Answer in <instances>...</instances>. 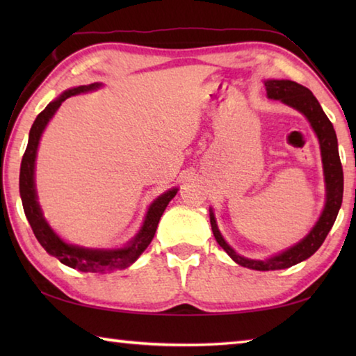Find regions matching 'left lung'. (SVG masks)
I'll return each instance as SVG.
<instances>
[{"instance_id":"left-lung-1","label":"left lung","mask_w":356,"mask_h":356,"mask_svg":"<svg viewBox=\"0 0 356 356\" xmlns=\"http://www.w3.org/2000/svg\"><path fill=\"white\" fill-rule=\"evenodd\" d=\"M265 88H267V95L270 99L281 100L282 104L303 113L311 122L312 129H314L322 150L325 184H327V202H325V209L317 225L312 227L308 236L301 240L300 243L292 246V248L282 251L281 254L270 257L267 261H252V259H246L237 254L225 242V238L221 237L213 215L210 213V225H212L213 236L221 248L242 267L261 270V272L289 268L314 254L321 248L323 240L327 238L330 229L334 225L337 212H339L342 204V193H344V174H342L339 152H337L336 131L317 99L312 95L308 88L291 80H267L265 81Z\"/></svg>"}]
</instances>
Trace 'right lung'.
Here are the masks:
<instances>
[{
  "mask_svg": "<svg viewBox=\"0 0 356 356\" xmlns=\"http://www.w3.org/2000/svg\"><path fill=\"white\" fill-rule=\"evenodd\" d=\"M99 86L100 84L94 83L89 84V86H78L74 89H69V91H65L61 97L50 102V104L45 106L44 111L39 113V116L35 118L31 130H29L28 146L25 154H23L20 166V196L23 202V210H25V215L29 225H31L35 238L39 240V243L44 246V250L48 254L55 256L64 265L81 270V272L91 273L111 272V270L125 268L129 267L130 264H134L136 259L140 257L141 252L147 248L149 243L152 242L156 226H159L160 216L163 215L166 206L177 193V188H172L170 191H166L165 195H161L160 197H156L152 202V206L149 207V212L146 215V220H144L141 231L138 232V236L131 240L125 248L120 250H91L81 248V246L76 245H69L63 242V240L53 232V229L48 226L44 215L40 212L38 196H35L34 188V161L35 154H38L40 135L42 131H44L45 125L48 124V120L51 119L53 114L56 113V110L61 106L65 99L80 92L92 91V89Z\"/></svg>",
  "mask_w": 356,
  "mask_h": 356,
  "instance_id": "obj_1",
  "label": "right lung"
}]
</instances>
